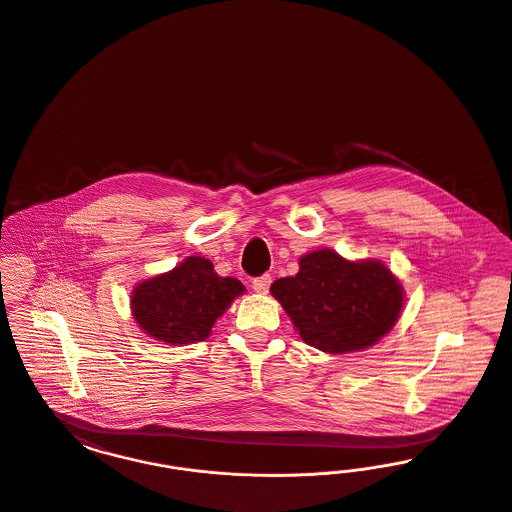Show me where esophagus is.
I'll use <instances>...</instances> for the list:
<instances>
[{"label": "esophagus", "mask_w": 512, "mask_h": 512, "mask_svg": "<svg viewBox=\"0 0 512 512\" xmlns=\"http://www.w3.org/2000/svg\"><path fill=\"white\" fill-rule=\"evenodd\" d=\"M270 282H272V278H270L268 274H263V276H259V278L253 280V290L257 293H268Z\"/></svg>", "instance_id": "esophagus-1"}]
</instances>
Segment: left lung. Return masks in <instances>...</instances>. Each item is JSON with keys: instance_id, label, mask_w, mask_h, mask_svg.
<instances>
[{"instance_id": "1", "label": "left lung", "mask_w": 512, "mask_h": 512, "mask_svg": "<svg viewBox=\"0 0 512 512\" xmlns=\"http://www.w3.org/2000/svg\"><path fill=\"white\" fill-rule=\"evenodd\" d=\"M270 293L301 340L324 353L363 351L386 336L403 309V288L378 259L347 261L332 249L299 259V272Z\"/></svg>"}]
</instances>
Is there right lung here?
Instances as JSON below:
<instances>
[{
  "instance_id": "add662e5",
  "label": "right lung",
  "mask_w": 512,
  "mask_h": 512,
  "mask_svg": "<svg viewBox=\"0 0 512 512\" xmlns=\"http://www.w3.org/2000/svg\"><path fill=\"white\" fill-rule=\"evenodd\" d=\"M244 292L240 280L219 276L209 259L186 257L171 272L140 282L130 307L149 338L186 345L207 340L217 318Z\"/></svg>"
}]
</instances>
